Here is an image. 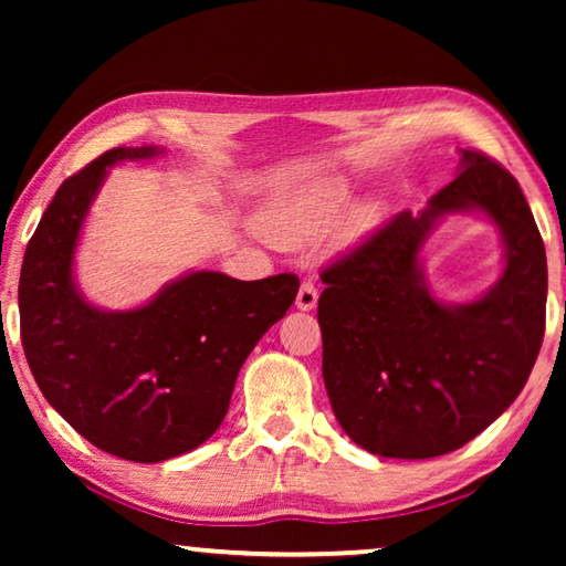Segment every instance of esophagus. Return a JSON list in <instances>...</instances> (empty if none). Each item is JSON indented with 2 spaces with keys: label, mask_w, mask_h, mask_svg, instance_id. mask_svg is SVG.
<instances>
[{
  "label": "esophagus",
  "mask_w": 566,
  "mask_h": 566,
  "mask_svg": "<svg viewBox=\"0 0 566 566\" xmlns=\"http://www.w3.org/2000/svg\"><path fill=\"white\" fill-rule=\"evenodd\" d=\"M317 300H319L317 286H314L312 282H302L300 292H296V310L310 312V310H314V306H317Z\"/></svg>",
  "instance_id": "1"
}]
</instances>
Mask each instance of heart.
Masks as SVG:
<instances>
[{
	"instance_id": "obj_1",
	"label": "heart",
	"mask_w": 566,
	"mask_h": 566,
	"mask_svg": "<svg viewBox=\"0 0 566 566\" xmlns=\"http://www.w3.org/2000/svg\"><path fill=\"white\" fill-rule=\"evenodd\" d=\"M344 199H347V189L342 185H319L304 191V195L286 199V202L266 214V234L276 244L286 247L310 242V239L334 224V219H337L344 207ZM377 219L379 205L361 202L349 212L344 232H347V237H361L377 224Z\"/></svg>"
}]
</instances>
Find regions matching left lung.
<instances>
[{
  "instance_id": "obj_1",
  "label": "left lung",
  "mask_w": 566,
  "mask_h": 566,
  "mask_svg": "<svg viewBox=\"0 0 566 566\" xmlns=\"http://www.w3.org/2000/svg\"><path fill=\"white\" fill-rule=\"evenodd\" d=\"M482 211L505 272L474 303L428 292L418 252L449 213ZM322 375L354 444L391 459L439 457L484 432L520 397L544 339L547 254L516 179L462 149L454 181L399 212L322 272Z\"/></svg>"
}]
</instances>
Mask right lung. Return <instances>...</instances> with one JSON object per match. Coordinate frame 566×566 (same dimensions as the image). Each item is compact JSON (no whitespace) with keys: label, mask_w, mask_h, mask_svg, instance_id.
<instances>
[{"label":"right lung","mask_w":566,"mask_h":566,"mask_svg":"<svg viewBox=\"0 0 566 566\" xmlns=\"http://www.w3.org/2000/svg\"><path fill=\"white\" fill-rule=\"evenodd\" d=\"M159 147H117L56 189L24 252L19 327L44 399L94 447L165 462L217 432L234 381L262 334L290 310L300 280L239 282L189 272L145 306L104 312L74 284V249L112 165Z\"/></svg>","instance_id":"add662e5"}]
</instances>
